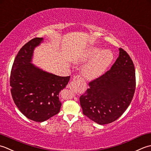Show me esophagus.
Here are the masks:
<instances>
[{
	"label": "esophagus",
	"mask_w": 151,
	"mask_h": 151,
	"mask_svg": "<svg viewBox=\"0 0 151 151\" xmlns=\"http://www.w3.org/2000/svg\"><path fill=\"white\" fill-rule=\"evenodd\" d=\"M82 81V79L80 76H76L73 78L72 81L68 85V87L73 91H76L79 86L81 84Z\"/></svg>",
	"instance_id": "34e87169"
}]
</instances>
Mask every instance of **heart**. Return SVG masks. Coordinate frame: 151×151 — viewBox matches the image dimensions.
<instances>
[{
	"mask_svg": "<svg viewBox=\"0 0 151 151\" xmlns=\"http://www.w3.org/2000/svg\"><path fill=\"white\" fill-rule=\"evenodd\" d=\"M100 50V47L92 46L77 58L78 63H84L92 58L83 68V73L86 78L91 79L98 78L106 71L112 62L113 55L111 52L107 50Z\"/></svg>",
	"mask_w": 151,
	"mask_h": 151,
	"instance_id": "b5f03b06",
	"label": "heart"
}]
</instances>
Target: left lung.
Instances as JSON below:
<instances>
[{
  "label": "left lung",
  "instance_id": "obj_1",
  "mask_svg": "<svg viewBox=\"0 0 151 151\" xmlns=\"http://www.w3.org/2000/svg\"><path fill=\"white\" fill-rule=\"evenodd\" d=\"M119 51L111 69L89 82V88L80 96L83 113L99 124L118 119L130 104L136 90L133 61L122 48Z\"/></svg>",
  "mask_w": 151,
  "mask_h": 151
}]
</instances>
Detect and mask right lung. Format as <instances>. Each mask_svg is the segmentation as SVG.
<instances>
[{"mask_svg":"<svg viewBox=\"0 0 151 151\" xmlns=\"http://www.w3.org/2000/svg\"><path fill=\"white\" fill-rule=\"evenodd\" d=\"M42 40L35 38L21 48L10 78L12 96L17 108L26 117L40 122L59 113L62 104L58 94L70 78L47 73L30 63L34 49Z\"/></svg>","mask_w":151,"mask_h":151,"instance_id":"1","label":"right lung"}]
</instances>
